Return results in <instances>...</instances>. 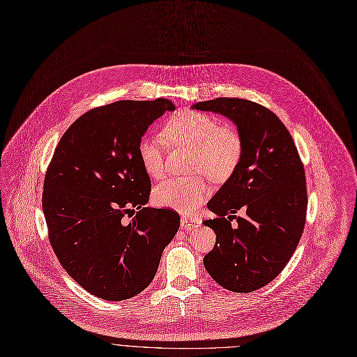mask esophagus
Segmentation results:
<instances>
[{"instance_id": "1", "label": "esophagus", "mask_w": 357, "mask_h": 357, "mask_svg": "<svg viewBox=\"0 0 357 357\" xmlns=\"http://www.w3.org/2000/svg\"><path fill=\"white\" fill-rule=\"evenodd\" d=\"M200 225H202V218H199V217L185 215V217L181 218V227H184V229H187V230L199 227Z\"/></svg>"}]
</instances>
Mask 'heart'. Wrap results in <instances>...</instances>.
Masks as SVG:
<instances>
[{"mask_svg": "<svg viewBox=\"0 0 357 357\" xmlns=\"http://www.w3.org/2000/svg\"><path fill=\"white\" fill-rule=\"evenodd\" d=\"M166 140L173 146L193 149L191 169L207 174L213 181L230 178L243 158L241 134L233 126L204 113L183 112L172 117L164 127ZM137 155L144 172L160 178L166 173V143L160 135H143L137 143ZM210 195L204 176L173 177L154 190V203L160 207L193 211Z\"/></svg>", "mask_w": 357, "mask_h": 357, "instance_id": "obj_1", "label": "heart"}]
</instances>
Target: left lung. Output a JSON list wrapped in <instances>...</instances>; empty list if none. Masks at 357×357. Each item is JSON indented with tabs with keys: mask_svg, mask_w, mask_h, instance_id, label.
I'll return each instance as SVG.
<instances>
[{
	"mask_svg": "<svg viewBox=\"0 0 357 357\" xmlns=\"http://www.w3.org/2000/svg\"><path fill=\"white\" fill-rule=\"evenodd\" d=\"M193 108L226 116L241 134L240 166L207 204L217 217L203 223L214 230L215 244L203 263L215 283L250 293L279 276L303 233V162L286 126L257 102L223 97ZM240 208L244 218L235 215ZM234 218L238 225L231 227Z\"/></svg>",
	"mask_w": 357,
	"mask_h": 357,
	"instance_id": "obj_1",
	"label": "left lung"
}]
</instances>
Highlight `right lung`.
<instances>
[{
    "instance_id": "1",
    "label": "right lung",
    "mask_w": 357,
    "mask_h": 357,
    "mask_svg": "<svg viewBox=\"0 0 357 357\" xmlns=\"http://www.w3.org/2000/svg\"><path fill=\"white\" fill-rule=\"evenodd\" d=\"M174 108L166 98L93 108L63 134L47 169L43 211L51 248L100 298L142 293L178 230V213L146 206L151 181L137 155L149 126Z\"/></svg>"
}]
</instances>
